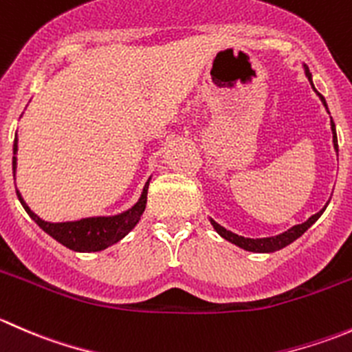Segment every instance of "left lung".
<instances>
[{
  "mask_svg": "<svg viewBox=\"0 0 352 352\" xmlns=\"http://www.w3.org/2000/svg\"><path fill=\"white\" fill-rule=\"evenodd\" d=\"M303 67H305V74H307L308 81H310V83H311V88H314V90H315L314 81H311V73H310V69H308V66H305V65H303ZM315 91H317V90H315ZM317 95H318V97H320L322 104L325 105V109H327V104H325V98L322 97V95L318 94V91H317ZM327 112H329V109H327ZM330 127H332V141H333V148H336V151H339V146H337L336 124H333V120H330ZM327 204H329V202H327ZM327 204L324 206V209H322V211H318L317 214L310 216V218H308L307 221H305V223H301V225L293 226V228H289V230H287V232L281 233V235L267 236V239H245V236H240V235H236V233L230 232V230L223 228V226H221V225H218V223H216L214 219H209V221H211L212 228H214L216 232H218L219 235L223 236V239L228 240V242H232V243H235L236 247L243 248V250H248V252H257V254H271V252L281 250V248H285L286 245L293 243L294 240L300 239V236L303 235V233L307 232V230L310 228V226L314 225V223L317 221L318 218H320L322 212H324V211H325V208H327Z\"/></svg>",
  "mask_w": 352,
  "mask_h": 352,
  "instance_id": "1",
  "label": "left lung"
}]
</instances>
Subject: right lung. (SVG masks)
Returning <instances> with one entry per match:
<instances>
[{
  "mask_svg": "<svg viewBox=\"0 0 352 352\" xmlns=\"http://www.w3.org/2000/svg\"><path fill=\"white\" fill-rule=\"evenodd\" d=\"M16 151H19V140L15 136V143H13V177L16 172ZM148 186H150V179L144 184L141 197L138 199L136 204L129 208L127 211L119 212L116 216H94V218H83L78 221H65V223H51L44 221L38 218L34 211L27 206L23 201L22 194L16 190L19 201L22 202L23 209L27 214L44 230L47 235L58 240L69 250L74 252H100L110 247V245L117 243L120 239L127 235L138 221L141 219L144 208H146V197H148Z\"/></svg>",
  "mask_w": 352,
  "mask_h": 352,
  "instance_id": "1",
  "label": "right lung"
}]
</instances>
